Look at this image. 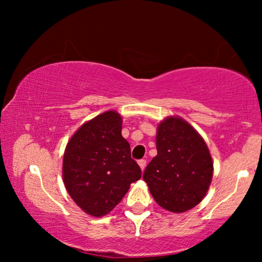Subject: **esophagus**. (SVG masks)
I'll return each instance as SVG.
<instances>
[{
	"label": "esophagus",
	"mask_w": 262,
	"mask_h": 262,
	"mask_svg": "<svg viewBox=\"0 0 262 262\" xmlns=\"http://www.w3.org/2000/svg\"><path fill=\"white\" fill-rule=\"evenodd\" d=\"M138 164H139V167H141V169L144 170L145 167H146V161L145 160H139Z\"/></svg>",
	"instance_id": "34e87169"
}]
</instances>
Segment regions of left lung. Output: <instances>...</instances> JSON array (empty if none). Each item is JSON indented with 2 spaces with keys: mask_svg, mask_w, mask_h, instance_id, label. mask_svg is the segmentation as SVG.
I'll use <instances>...</instances> for the list:
<instances>
[{
  "mask_svg": "<svg viewBox=\"0 0 262 262\" xmlns=\"http://www.w3.org/2000/svg\"><path fill=\"white\" fill-rule=\"evenodd\" d=\"M157 155L143 179L161 207L188 211L202 202L210 187L213 162L202 136L180 117H168L157 126Z\"/></svg>",
  "mask_w": 262,
  "mask_h": 262,
  "instance_id": "left-lung-1",
  "label": "left lung"
}]
</instances>
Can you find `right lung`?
I'll return each mask as SVG.
<instances>
[{
    "instance_id": "add662e5",
    "label": "right lung",
    "mask_w": 262,
    "mask_h": 262,
    "mask_svg": "<svg viewBox=\"0 0 262 262\" xmlns=\"http://www.w3.org/2000/svg\"><path fill=\"white\" fill-rule=\"evenodd\" d=\"M120 114L107 111L84 123L68 142L63 181L75 203L93 217L110 213L142 170L121 136Z\"/></svg>"
}]
</instances>
